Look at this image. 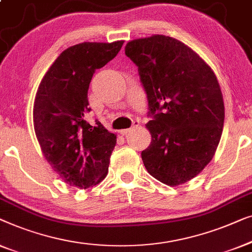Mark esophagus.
Listing matches in <instances>:
<instances>
[{"label":"esophagus","instance_id":"1","mask_svg":"<svg viewBox=\"0 0 252 252\" xmlns=\"http://www.w3.org/2000/svg\"><path fill=\"white\" fill-rule=\"evenodd\" d=\"M138 126H139V121H134V122H133V125H132V126L129 127V129L121 130V131H120V133H121L122 136H126V134H127V133H129V132H131V131H132V130L137 129Z\"/></svg>","mask_w":252,"mask_h":252}]
</instances>
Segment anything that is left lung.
Instances as JSON below:
<instances>
[{"instance_id": "1", "label": "left lung", "mask_w": 252, "mask_h": 252, "mask_svg": "<svg viewBox=\"0 0 252 252\" xmlns=\"http://www.w3.org/2000/svg\"><path fill=\"white\" fill-rule=\"evenodd\" d=\"M147 94L152 141L141 152L155 179L177 186L198 175L214 158L224 126L220 87L192 49L164 35L127 42Z\"/></svg>"}]
</instances>
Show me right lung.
I'll list each match as a JSON object with an SVG mask.
<instances>
[{"label":"right lung","mask_w":252,"mask_h":252,"mask_svg":"<svg viewBox=\"0 0 252 252\" xmlns=\"http://www.w3.org/2000/svg\"><path fill=\"white\" fill-rule=\"evenodd\" d=\"M123 43L84 42L66 49L37 89L35 133L44 158L69 186L86 189L107 176L116 136L97 120L94 126L87 122L88 90L95 69L111 62Z\"/></svg>","instance_id":"right-lung-1"}]
</instances>
